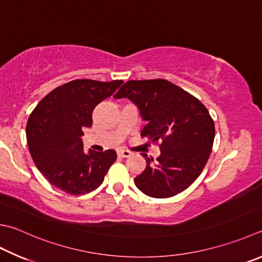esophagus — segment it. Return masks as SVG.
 <instances>
[{
    "instance_id": "esophagus-1",
    "label": "esophagus",
    "mask_w": 262,
    "mask_h": 262,
    "mask_svg": "<svg viewBox=\"0 0 262 262\" xmlns=\"http://www.w3.org/2000/svg\"><path fill=\"white\" fill-rule=\"evenodd\" d=\"M117 155H118V157H123V159H125V157H130L132 155V152L130 150L120 149V150H117Z\"/></svg>"
}]
</instances>
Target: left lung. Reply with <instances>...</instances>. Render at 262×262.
<instances>
[{"instance_id": "obj_1", "label": "left lung", "mask_w": 262, "mask_h": 262, "mask_svg": "<svg viewBox=\"0 0 262 262\" xmlns=\"http://www.w3.org/2000/svg\"><path fill=\"white\" fill-rule=\"evenodd\" d=\"M127 98L147 122L141 131L152 142L161 141V155L146 159V169L135 178L144 194L155 199L172 197L202 173L212 151L214 122L197 98L163 78L127 81L114 96Z\"/></svg>"}]
</instances>
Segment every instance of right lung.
I'll use <instances>...</instances> for the list:
<instances>
[{
    "mask_svg": "<svg viewBox=\"0 0 262 262\" xmlns=\"http://www.w3.org/2000/svg\"><path fill=\"white\" fill-rule=\"evenodd\" d=\"M123 81L74 80L52 90L34 108L26 125L28 149L39 172L58 189L71 195L98 188L116 151L83 150L81 137L92 125V112Z\"/></svg>",
    "mask_w": 262,
    "mask_h": 262,
    "instance_id": "right-lung-1",
    "label": "right lung"
}]
</instances>
